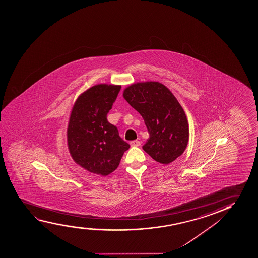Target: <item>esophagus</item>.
Segmentation results:
<instances>
[{"instance_id":"34e87169","label":"esophagus","mask_w":258,"mask_h":258,"mask_svg":"<svg viewBox=\"0 0 258 258\" xmlns=\"http://www.w3.org/2000/svg\"><path fill=\"white\" fill-rule=\"evenodd\" d=\"M140 145H141L140 141L135 140V141H132V142H131V147H138V146H140Z\"/></svg>"}]
</instances>
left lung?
Returning <instances> with one entry per match:
<instances>
[{
  "instance_id": "8db88e82",
  "label": "left lung",
  "mask_w": 258,
  "mask_h": 258,
  "mask_svg": "<svg viewBox=\"0 0 258 258\" xmlns=\"http://www.w3.org/2000/svg\"><path fill=\"white\" fill-rule=\"evenodd\" d=\"M123 97L143 116L150 134L143 149L153 159L169 164L184 152L188 120L167 87L157 82L134 83L124 89Z\"/></svg>"
}]
</instances>
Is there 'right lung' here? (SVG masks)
<instances>
[{"label": "right lung", "mask_w": 258, "mask_h": 258, "mask_svg": "<svg viewBox=\"0 0 258 258\" xmlns=\"http://www.w3.org/2000/svg\"><path fill=\"white\" fill-rule=\"evenodd\" d=\"M119 85L98 84L77 98L68 126V146L74 161L88 171L105 176L117 168L130 144L107 115L118 94Z\"/></svg>", "instance_id": "1"}]
</instances>
